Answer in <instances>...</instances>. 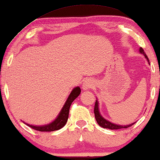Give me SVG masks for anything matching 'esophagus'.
I'll return each mask as SVG.
<instances>
[{
	"mask_svg": "<svg viewBox=\"0 0 160 160\" xmlns=\"http://www.w3.org/2000/svg\"><path fill=\"white\" fill-rule=\"evenodd\" d=\"M94 85H95V83H94L92 80L87 79L84 82V84H83L82 88H83V89H84V90H87V89L92 88V87Z\"/></svg>",
	"mask_w": 160,
	"mask_h": 160,
	"instance_id": "1",
	"label": "esophagus"
}]
</instances>
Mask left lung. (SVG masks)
Returning <instances> with one entry per match:
<instances>
[{
	"instance_id": "1",
	"label": "left lung",
	"mask_w": 160,
	"mask_h": 160,
	"mask_svg": "<svg viewBox=\"0 0 160 160\" xmlns=\"http://www.w3.org/2000/svg\"><path fill=\"white\" fill-rule=\"evenodd\" d=\"M139 52H141V54H143L144 56H145V58L147 59V61L148 62V63H149V60H148V57L146 54L145 52H144L143 48H141V47L140 48ZM94 113H95V119H96V121H97L98 124H99L100 127H102V128H103L110 129V130H119V129L130 128V127H131L132 125V124H134L135 123V122H134V123L128 124V125H124L123 126V125H119V124H116L111 123V122H109V121H108V120H106V119H104V118L101 116V114L100 113L99 107H98V100H96L95 105V108H94Z\"/></svg>"
}]
</instances>
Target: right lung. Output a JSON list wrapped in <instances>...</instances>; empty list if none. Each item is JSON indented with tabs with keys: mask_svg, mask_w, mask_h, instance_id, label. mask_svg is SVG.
<instances>
[{
	"mask_svg": "<svg viewBox=\"0 0 160 160\" xmlns=\"http://www.w3.org/2000/svg\"><path fill=\"white\" fill-rule=\"evenodd\" d=\"M81 93V89L79 87H75L72 92L70 94V95L68 98V99L65 102L64 106L62 107V108L61 109V111L59 113L58 117L54 120L53 122L51 123L45 124V125H41V126H34V125H30L27 123H25L27 124L28 126H29L30 128H31L34 130L41 131V132H52V131L54 130H58L63 128L66 124L68 119V115H69V110L71 105L74 100L80 95Z\"/></svg>",
	"mask_w": 160,
	"mask_h": 160,
	"instance_id": "add662e5",
	"label": "right lung"
}]
</instances>
